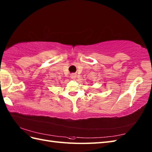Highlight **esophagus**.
<instances>
[{
  "instance_id": "esophagus-1",
  "label": "esophagus",
  "mask_w": 152,
  "mask_h": 152,
  "mask_svg": "<svg viewBox=\"0 0 152 152\" xmlns=\"http://www.w3.org/2000/svg\"><path fill=\"white\" fill-rule=\"evenodd\" d=\"M76 76H77V75H76V74H75V73H72V74H70L71 78H72V79H76Z\"/></svg>"
}]
</instances>
